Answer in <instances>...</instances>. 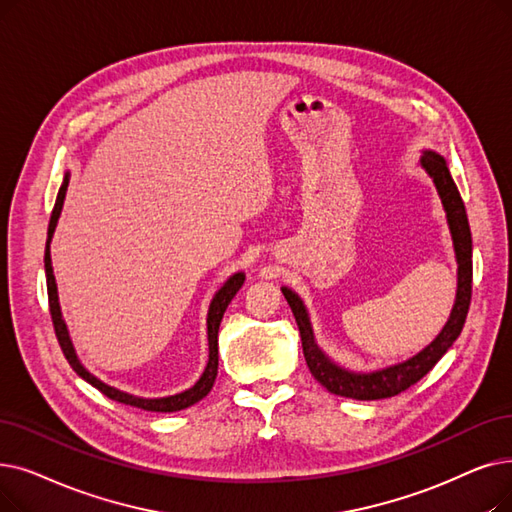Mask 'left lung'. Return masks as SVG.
<instances>
[{
    "label": "left lung",
    "mask_w": 512,
    "mask_h": 512,
    "mask_svg": "<svg viewBox=\"0 0 512 512\" xmlns=\"http://www.w3.org/2000/svg\"><path fill=\"white\" fill-rule=\"evenodd\" d=\"M420 167L425 171L437 190L443 211H446V221L450 228L452 244H454V257H456V299L450 311L448 322L443 324L439 335L425 347L420 349L412 358L397 362L385 368L376 370H349L339 366L316 343L314 328H311L309 311L303 299L293 291V288L282 286L280 291L284 299L293 309V316L297 320L301 332V345L307 368L311 376L330 393L351 397V399H383L393 397L397 393L406 391L414 383H418L446 353L452 343L458 339L460 330L464 326L466 314H469L471 305V284H473V238L469 228V217L460 198V192L452 180V173L448 169L446 159L435 150H422Z\"/></svg>",
    "instance_id": "obj_1"
}]
</instances>
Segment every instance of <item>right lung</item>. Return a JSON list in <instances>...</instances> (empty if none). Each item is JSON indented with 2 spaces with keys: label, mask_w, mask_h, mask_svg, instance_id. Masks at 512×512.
I'll list each match as a JSON object with an SVG mask.
<instances>
[{
  "label": "right lung",
  "mask_w": 512,
  "mask_h": 512,
  "mask_svg": "<svg viewBox=\"0 0 512 512\" xmlns=\"http://www.w3.org/2000/svg\"><path fill=\"white\" fill-rule=\"evenodd\" d=\"M69 180H71V173L66 171L64 173V180L62 186L58 190L56 196V205L50 217V226H48V240H46V257H43V263H46V280H48V301H50V314H52V322H54V330H56V337L58 343L62 347L64 358L69 360L71 368L81 376L83 381L90 383L92 387H96L98 391H102L106 397L115 399V402L133 406V408H142L148 412H177V410H184L190 408L192 404L201 402V399L213 389L215 383V376H217V364H219V355H217V330L221 324V318H224L226 309L230 305V301L234 299V295L240 291V286L244 284V272H236L232 274L224 286L219 288V291L213 295L211 303H209V311H207V339H209V362L201 374V379H198L190 389L180 391L175 395H165V397H140V395H131L127 391H121L117 387H110L104 381H100L98 376H94L90 370H87L75 353L71 335H69V328H66V322L62 320V309L58 303V286H56V278H54V270H52V257H50V242L54 238L56 226H58V217L62 213V205H64V196H66V188H69Z\"/></svg>",
  "instance_id": "right-lung-1"
}]
</instances>
